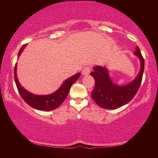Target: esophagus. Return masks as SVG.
I'll return each mask as SVG.
<instances>
[{"instance_id": "obj_1", "label": "esophagus", "mask_w": 158, "mask_h": 158, "mask_svg": "<svg viewBox=\"0 0 158 158\" xmlns=\"http://www.w3.org/2000/svg\"><path fill=\"white\" fill-rule=\"evenodd\" d=\"M90 73V67H85V68L83 69V71H82V74L83 75H88Z\"/></svg>"}]
</instances>
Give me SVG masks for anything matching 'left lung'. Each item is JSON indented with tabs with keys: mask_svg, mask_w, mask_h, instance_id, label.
<instances>
[{
	"mask_svg": "<svg viewBox=\"0 0 158 158\" xmlns=\"http://www.w3.org/2000/svg\"><path fill=\"white\" fill-rule=\"evenodd\" d=\"M134 55L140 60V70L137 77L127 85H118L114 83L106 67H94V72L90 73V75L95 79L91 97L99 106L106 109H118L128 103L135 97L142 83L144 61L137 46Z\"/></svg>",
	"mask_w": 158,
	"mask_h": 158,
	"instance_id": "obj_1",
	"label": "left lung"
}]
</instances>
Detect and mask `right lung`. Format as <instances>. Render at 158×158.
<instances>
[{
	"label": "right lung",
	"instance_id": "add662e5",
	"mask_svg": "<svg viewBox=\"0 0 158 158\" xmlns=\"http://www.w3.org/2000/svg\"><path fill=\"white\" fill-rule=\"evenodd\" d=\"M26 46H27V44L23 45L21 47L18 54V58L23 51V49L25 48ZM16 69L17 63L15 64L14 78L19 94L21 95V96L22 97L25 102L27 104H29L30 106L35 109L47 111H52V110L57 109L63 103V101L65 100L66 97L68 96L71 85L78 79L80 75H81V73H78L65 80L62 83L61 86L52 94L49 95H35L28 91L27 90L22 87V85L19 83L18 77H17Z\"/></svg>",
	"mask_w": 158,
	"mask_h": 158
}]
</instances>
